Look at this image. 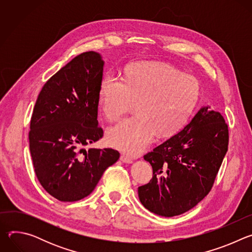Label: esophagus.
<instances>
[{"label": "esophagus", "instance_id": "obj_1", "mask_svg": "<svg viewBox=\"0 0 252 252\" xmlns=\"http://www.w3.org/2000/svg\"><path fill=\"white\" fill-rule=\"evenodd\" d=\"M121 160H122L123 162H125V163H131V162H132V159H131L130 158L125 156V155L121 156Z\"/></svg>", "mask_w": 252, "mask_h": 252}]
</instances>
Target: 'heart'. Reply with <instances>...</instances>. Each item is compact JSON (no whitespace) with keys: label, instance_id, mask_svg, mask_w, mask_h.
<instances>
[{"label":"heart","instance_id":"1","mask_svg":"<svg viewBox=\"0 0 252 252\" xmlns=\"http://www.w3.org/2000/svg\"><path fill=\"white\" fill-rule=\"evenodd\" d=\"M199 95V84L190 75L162 63L128 64L122 82L105 75L99 84L97 100L106 120H119L132 102L136 116L123 120L106 132L109 146L137 156L158 136L176 133L189 121Z\"/></svg>","mask_w":252,"mask_h":252}]
</instances>
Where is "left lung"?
<instances>
[{"mask_svg":"<svg viewBox=\"0 0 252 252\" xmlns=\"http://www.w3.org/2000/svg\"><path fill=\"white\" fill-rule=\"evenodd\" d=\"M227 147L223 117L202 106L181 131L143 157L154 176L138 188L141 204L165 218L194 207L210 191Z\"/></svg>","mask_w":252,"mask_h":252,"instance_id":"8db88e82","label":"left lung"}]
</instances>
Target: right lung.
<instances>
[{
	"mask_svg": "<svg viewBox=\"0 0 252 252\" xmlns=\"http://www.w3.org/2000/svg\"><path fill=\"white\" fill-rule=\"evenodd\" d=\"M103 65L96 52L77 56L45 84L33 107L29 141L34 172L61 201L91 194L120 158L113 149H85L103 135L97 122Z\"/></svg>",
	"mask_w": 252,
	"mask_h": 252,
	"instance_id": "1",
	"label": "right lung"
}]
</instances>
